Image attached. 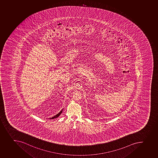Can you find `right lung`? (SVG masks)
<instances>
[{
	"instance_id": "add662e5",
	"label": "right lung",
	"mask_w": 158,
	"mask_h": 158,
	"mask_svg": "<svg viewBox=\"0 0 158 158\" xmlns=\"http://www.w3.org/2000/svg\"><path fill=\"white\" fill-rule=\"evenodd\" d=\"M63 109H61V111H60V112L58 114H57L56 115H54L53 117H52V118H50V119H54V118H56L57 117H59L60 114H61V112L63 111Z\"/></svg>"
}]
</instances>
